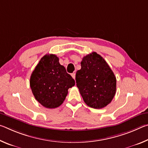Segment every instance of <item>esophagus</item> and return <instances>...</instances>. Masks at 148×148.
<instances>
[{"mask_svg": "<svg viewBox=\"0 0 148 148\" xmlns=\"http://www.w3.org/2000/svg\"><path fill=\"white\" fill-rule=\"evenodd\" d=\"M71 76H72V77H73L74 79H75V77H76V74H75V73H72V74H71Z\"/></svg>", "mask_w": 148, "mask_h": 148, "instance_id": "1", "label": "esophagus"}]
</instances>
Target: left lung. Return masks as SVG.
<instances>
[{
  "label": "left lung",
  "instance_id": "obj_1",
  "mask_svg": "<svg viewBox=\"0 0 148 148\" xmlns=\"http://www.w3.org/2000/svg\"><path fill=\"white\" fill-rule=\"evenodd\" d=\"M76 80L85 103L92 108L106 106L116 95V77L106 61L96 52L84 57Z\"/></svg>",
  "mask_w": 148,
  "mask_h": 148
}]
</instances>
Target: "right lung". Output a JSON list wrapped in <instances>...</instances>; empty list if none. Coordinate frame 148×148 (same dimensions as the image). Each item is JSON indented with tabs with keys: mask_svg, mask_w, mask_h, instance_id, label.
<instances>
[{
	"mask_svg": "<svg viewBox=\"0 0 148 148\" xmlns=\"http://www.w3.org/2000/svg\"><path fill=\"white\" fill-rule=\"evenodd\" d=\"M74 85V79L53 54L42 57L30 78V86L35 99L47 108L61 106L68 89Z\"/></svg>",
	"mask_w": 148,
	"mask_h": 148,
	"instance_id": "1",
	"label": "right lung"
}]
</instances>
